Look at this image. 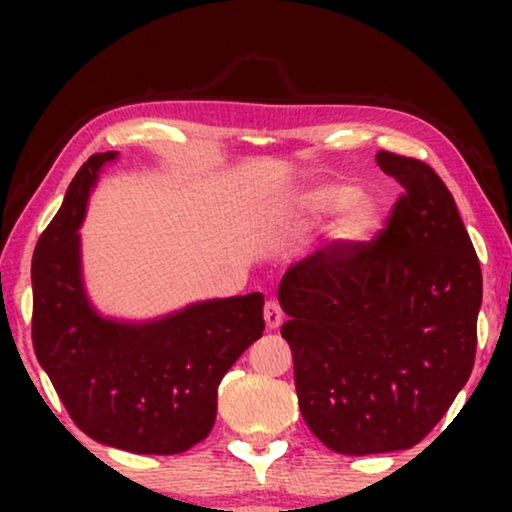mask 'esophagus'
Instances as JSON below:
<instances>
[{
  "label": "esophagus",
  "instance_id": "1",
  "mask_svg": "<svg viewBox=\"0 0 512 512\" xmlns=\"http://www.w3.org/2000/svg\"><path fill=\"white\" fill-rule=\"evenodd\" d=\"M263 317H265V324H268L270 328H277L284 321L282 305H279L275 298H270L268 303H265V307H263Z\"/></svg>",
  "mask_w": 512,
  "mask_h": 512
}]
</instances>
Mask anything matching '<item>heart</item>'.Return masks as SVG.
<instances>
[{"mask_svg": "<svg viewBox=\"0 0 512 512\" xmlns=\"http://www.w3.org/2000/svg\"><path fill=\"white\" fill-rule=\"evenodd\" d=\"M296 212L303 226H319L342 214L340 233L347 240H363L377 226V207L347 184H324L298 195Z\"/></svg>", "mask_w": 512, "mask_h": 512, "instance_id": "obj_1", "label": "heart"}]
</instances>
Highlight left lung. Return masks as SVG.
<instances>
[{"label": "left lung", "mask_w": 512, "mask_h": 512, "mask_svg": "<svg viewBox=\"0 0 512 512\" xmlns=\"http://www.w3.org/2000/svg\"><path fill=\"white\" fill-rule=\"evenodd\" d=\"M401 184L370 242L335 240L279 284L298 405L340 454L408 450L471 377L482 272L443 179L424 160L380 151Z\"/></svg>", "instance_id": "obj_1"}]
</instances>
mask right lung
<instances>
[{"instance_id":"1","label":"right lung","mask_w":512,"mask_h":512,"mask_svg":"<svg viewBox=\"0 0 512 512\" xmlns=\"http://www.w3.org/2000/svg\"><path fill=\"white\" fill-rule=\"evenodd\" d=\"M114 151L76 172L32 258V345L72 422L97 443L179 454L209 436L223 375L265 331L263 296L209 300L151 324L97 317L81 284L79 230Z\"/></svg>"}]
</instances>
